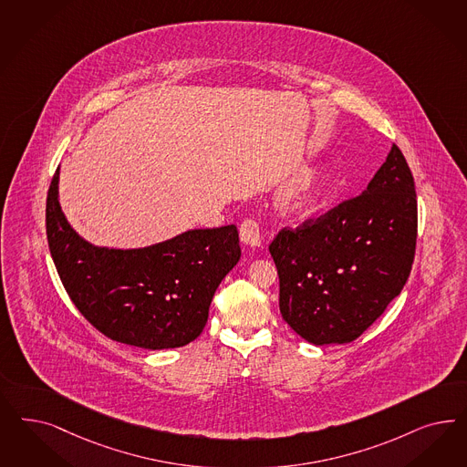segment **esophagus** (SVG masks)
Here are the masks:
<instances>
[{
  "label": "esophagus",
  "instance_id": "esophagus-1",
  "mask_svg": "<svg viewBox=\"0 0 467 467\" xmlns=\"http://www.w3.org/2000/svg\"><path fill=\"white\" fill-rule=\"evenodd\" d=\"M241 241L251 247H261V232L256 220H245L241 225Z\"/></svg>",
  "mask_w": 467,
  "mask_h": 467
}]
</instances>
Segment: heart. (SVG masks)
<instances>
[{
	"mask_svg": "<svg viewBox=\"0 0 467 467\" xmlns=\"http://www.w3.org/2000/svg\"><path fill=\"white\" fill-rule=\"evenodd\" d=\"M330 187V171L325 166H315L302 171L296 181L288 183L282 192V202L296 218H311L325 206Z\"/></svg>",
	"mask_w": 467,
	"mask_h": 467,
	"instance_id": "obj_1",
	"label": "heart"
}]
</instances>
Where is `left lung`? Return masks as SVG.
Listing matches in <instances>:
<instances>
[{
	"label": "left lung",
	"instance_id": "1",
	"mask_svg": "<svg viewBox=\"0 0 467 467\" xmlns=\"http://www.w3.org/2000/svg\"><path fill=\"white\" fill-rule=\"evenodd\" d=\"M416 237L414 179L393 144L362 194L271 242L282 317L315 346L356 340L402 292Z\"/></svg>",
	"mask_w": 467,
	"mask_h": 467
}]
</instances>
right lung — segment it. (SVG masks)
I'll return each instance as SVG.
<instances>
[{
    "mask_svg": "<svg viewBox=\"0 0 467 467\" xmlns=\"http://www.w3.org/2000/svg\"><path fill=\"white\" fill-rule=\"evenodd\" d=\"M60 166L46 201V234L61 284L108 338L150 350L196 340L226 273L241 259L237 226L194 228L148 247H99L67 222Z\"/></svg>",
    "mask_w": 467,
    "mask_h": 467,
    "instance_id": "right-lung-1",
    "label": "right lung"
}]
</instances>
